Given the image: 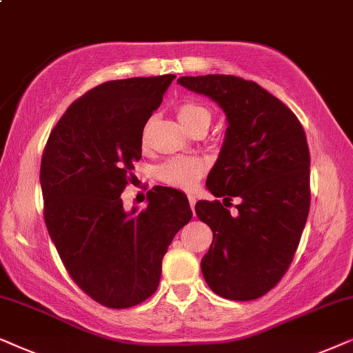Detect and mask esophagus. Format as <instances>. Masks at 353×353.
<instances>
[{"label":"esophagus","mask_w":353,"mask_h":353,"mask_svg":"<svg viewBox=\"0 0 353 353\" xmlns=\"http://www.w3.org/2000/svg\"><path fill=\"white\" fill-rule=\"evenodd\" d=\"M189 203H190V208L194 210V208H195V203H196V196H195V195L189 194Z\"/></svg>","instance_id":"1"}]
</instances>
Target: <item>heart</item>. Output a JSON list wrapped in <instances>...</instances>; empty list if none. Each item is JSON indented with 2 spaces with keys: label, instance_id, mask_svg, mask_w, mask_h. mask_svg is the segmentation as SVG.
Instances as JSON below:
<instances>
[{
  "label": "heart",
  "instance_id": "heart-1",
  "mask_svg": "<svg viewBox=\"0 0 353 353\" xmlns=\"http://www.w3.org/2000/svg\"><path fill=\"white\" fill-rule=\"evenodd\" d=\"M177 117L185 125L192 129L200 122L211 121V112L199 101L187 100L177 106ZM205 163L195 157H174L159 164L157 168V177L164 184L177 187V189H192L203 174Z\"/></svg>",
  "mask_w": 353,
  "mask_h": 353
}]
</instances>
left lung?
<instances>
[{"label": "left lung", "mask_w": 353, "mask_h": 353, "mask_svg": "<svg viewBox=\"0 0 353 353\" xmlns=\"http://www.w3.org/2000/svg\"><path fill=\"white\" fill-rule=\"evenodd\" d=\"M177 83L224 111L228 129L206 189L224 199H241L234 216L219 200L196 201V216L213 231L201 272L221 297L255 300L288 271L308 218L310 152L303 128L256 82L208 74L179 77Z\"/></svg>", "instance_id": "left-lung-1"}]
</instances>
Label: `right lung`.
Instances as JSON below:
<instances>
[{
    "label": "right lung",
    "instance_id": "obj_1",
    "mask_svg": "<svg viewBox=\"0 0 353 353\" xmlns=\"http://www.w3.org/2000/svg\"><path fill=\"white\" fill-rule=\"evenodd\" d=\"M176 75L101 83L75 100L51 130L40 168L45 223L74 283L98 303L129 308L158 289L161 261L192 219L185 194L148 192L147 208L121 194L142 158L143 128Z\"/></svg>",
    "mask_w": 353,
    "mask_h": 353
}]
</instances>
